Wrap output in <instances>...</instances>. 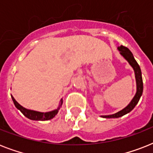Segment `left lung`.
<instances>
[{
    "label": "left lung",
    "mask_w": 153,
    "mask_h": 153,
    "mask_svg": "<svg viewBox=\"0 0 153 153\" xmlns=\"http://www.w3.org/2000/svg\"><path fill=\"white\" fill-rule=\"evenodd\" d=\"M118 51H120L122 56L126 59L128 62V63L131 65V67H133L134 70V73H135L136 77V82H137V93H136L134 98L132 99L130 103L123 109H121V111L117 112L116 114H111V115H105V116H102V117L105 118H117L120 117H122L128 114L130 111H132L136 105L137 104L139 100H140V97L142 95L143 93V81H142V76H141V71H140V66L138 65L137 62L136 61L134 57H133V54L129 51V49L127 48L126 47H124L121 45L120 47L117 48Z\"/></svg>",
    "instance_id": "obj_1"
}]
</instances>
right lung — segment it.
Listing matches in <instances>:
<instances>
[{"mask_svg":"<svg viewBox=\"0 0 153 153\" xmlns=\"http://www.w3.org/2000/svg\"><path fill=\"white\" fill-rule=\"evenodd\" d=\"M12 99L13 101V103L15 105V106L25 115L26 117L31 119V120H34V121H48V120H51L54 117L58 114V112L59 110V108L61 107L62 104V99L60 100V104L58 107V109L52 110L50 112H46V113H41V112L34 111V110H31V109H25V107H23L22 105H20L15 100V98H13V96L11 95Z\"/></svg>","mask_w":153,"mask_h":153,"instance_id":"obj_1","label":"right lung"}]
</instances>
